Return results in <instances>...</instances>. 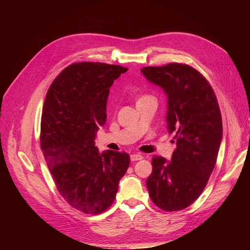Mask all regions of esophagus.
Instances as JSON below:
<instances>
[{
    "instance_id": "34e87169",
    "label": "esophagus",
    "mask_w": 250,
    "mask_h": 250,
    "mask_svg": "<svg viewBox=\"0 0 250 250\" xmlns=\"http://www.w3.org/2000/svg\"><path fill=\"white\" fill-rule=\"evenodd\" d=\"M131 158V161H139V160H142L143 159V156L140 155V153H132V155L130 156Z\"/></svg>"
}]
</instances>
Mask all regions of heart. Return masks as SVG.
Segmentation results:
<instances>
[{
  "mask_svg": "<svg viewBox=\"0 0 250 250\" xmlns=\"http://www.w3.org/2000/svg\"><path fill=\"white\" fill-rule=\"evenodd\" d=\"M148 99H155V98H153L152 95H149V94H142V95H140L139 98H137V103L142 102V101L148 100Z\"/></svg>",
  "mask_w": 250,
  "mask_h": 250,
  "instance_id": "obj_1",
  "label": "heart"
}]
</instances>
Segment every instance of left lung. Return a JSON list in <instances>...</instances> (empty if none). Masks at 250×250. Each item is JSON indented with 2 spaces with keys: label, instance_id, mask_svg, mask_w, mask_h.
I'll list each match as a JSON object with an SVG mask.
<instances>
[{
  "label": "left lung",
  "instance_id": "1",
  "mask_svg": "<svg viewBox=\"0 0 250 250\" xmlns=\"http://www.w3.org/2000/svg\"><path fill=\"white\" fill-rule=\"evenodd\" d=\"M142 73L167 93V131L176 140L171 161L153 156L148 192L159 208L184 209L203 192L215 167L222 139L218 101L207 79L188 64L146 66Z\"/></svg>",
  "mask_w": 250,
  "mask_h": 250
}]
</instances>
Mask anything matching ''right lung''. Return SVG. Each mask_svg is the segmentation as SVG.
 Masks as SVG:
<instances>
[{
	"mask_svg": "<svg viewBox=\"0 0 250 250\" xmlns=\"http://www.w3.org/2000/svg\"><path fill=\"white\" fill-rule=\"evenodd\" d=\"M128 68L100 62L65 67L47 91L41 120V148L57 189L84 214L103 213L115 201L130 164L122 151L100 153L95 133L106 121L109 88Z\"/></svg>",
	"mask_w": 250,
	"mask_h": 250,
	"instance_id": "add662e5",
	"label": "right lung"
}]
</instances>
